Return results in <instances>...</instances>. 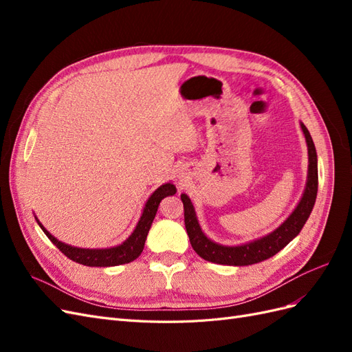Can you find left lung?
Listing matches in <instances>:
<instances>
[{"label":"left lung","instance_id":"left-lung-1","mask_svg":"<svg viewBox=\"0 0 352 352\" xmlns=\"http://www.w3.org/2000/svg\"><path fill=\"white\" fill-rule=\"evenodd\" d=\"M301 129L305 135V141L308 146V179L304 195L296 206L292 214L286 219L283 225H280L274 232L269 233L267 236L260 238L254 242L239 245V247H225L216 242L210 241L204 233H202L198 220L195 216V210L190 199L182 194L180 199L184 202L185 211V228L188 236L192 245L194 251L211 263L217 264H228V265H250L267 260L278 254L282 248H285L298 233L301 232L305 225L307 219L310 217V212L314 207L316 197H317V186H318V175H317V154L316 146L311 140V135L308 132L304 123H301Z\"/></svg>","mask_w":352,"mask_h":352}]
</instances>
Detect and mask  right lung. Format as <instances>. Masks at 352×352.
I'll use <instances>...</instances> for the list:
<instances>
[{
	"instance_id": "1",
	"label": "right lung",
	"mask_w": 352,
	"mask_h": 352,
	"mask_svg": "<svg viewBox=\"0 0 352 352\" xmlns=\"http://www.w3.org/2000/svg\"><path fill=\"white\" fill-rule=\"evenodd\" d=\"M176 194V186L172 184H166L163 186H160L155 192L150 197V199L146 201L144 212L141 216V220L138 221V225L133 230L132 235L127 238L122 245L114 248H107V250H85V248H76V247H70V245H66L56 239L51 235L48 230L44 229V226L38 221V225L41 229L44 230L48 239L56 245V247L66 255L67 258L76 261L83 265H89V267H110V265H119L124 263H131L140 257L148 232H150V228L153 225V220L155 217L157 208L160 206V201H162L164 197L168 195H175Z\"/></svg>"
}]
</instances>
